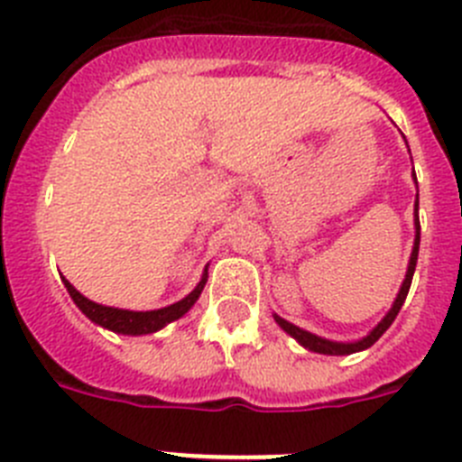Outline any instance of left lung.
<instances>
[{"instance_id":"left-lung-1","label":"left lung","mask_w":462,"mask_h":462,"mask_svg":"<svg viewBox=\"0 0 462 462\" xmlns=\"http://www.w3.org/2000/svg\"><path fill=\"white\" fill-rule=\"evenodd\" d=\"M414 226H416V238H414V247H411V256H410V263H407V273H405V280H402V287H400L398 296H395L393 305H391V310L386 312V317H383V319L379 321L373 330H370L368 336L361 337V340H356V342H333V340H326V337L314 336V333H310V330L298 328V326H293L291 321L282 319L280 314H273L277 324H280V328L284 330V333H289V336H291L298 345H303L305 349H310V352H317V354H326V356H346V354H356V352H363V349H368V346H373L374 342H377L379 337L386 333V328L393 324L395 317H398L400 308H402V303H405L407 291H410L411 277H414L416 259H419V240H421V224H419V194H416Z\"/></svg>"}]
</instances>
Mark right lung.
Instances as JSON below:
<instances>
[{
  "mask_svg": "<svg viewBox=\"0 0 462 462\" xmlns=\"http://www.w3.org/2000/svg\"><path fill=\"white\" fill-rule=\"evenodd\" d=\"M64 287H67L69 296L73 298V303L79 305L80 312L88 317L89 321H94L97 326H104V328L113 330V333H122V336H148V333H157V330L164 328L171 321L180 319L191 310V305L199 300L203 287L208 282V266L203 271L201 282L196 284L194 291L187 293L182 300L169 305V308L162 310H145V312H136V310H122V308H110V305H99L85 298L79 289L73 287L67 277H62Z\"/></svg>",
  "mask_w": 462,
  "mask_h": 462,
  "instance_id": "1",
  "label": "right lung"
}]
</instances>
